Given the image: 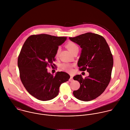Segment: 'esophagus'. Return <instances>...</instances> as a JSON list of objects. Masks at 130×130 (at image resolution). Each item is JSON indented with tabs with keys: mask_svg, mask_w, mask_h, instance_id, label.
Returning a JSON list of instances; mask_svg holds the SVG:
<instances>
[{
	"mask_svg": "<svg viewBox=\"0 0 130 130\" xmlns=\"http://www.w3.org/2000/svg\"><path fill=\"white\" fill-rule=\"evenodd\" d=\"M73 80V76H70V78H69V81H70V82H71V81H72Z\"/></svg>",
	"mask_w": 130,
	"mask_h": 130,
	"instance_id": "1",
	"label": "esophagus"
}]
</instances>
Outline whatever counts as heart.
Returning <instances> with one entry per match:
<instances>
[{"label":"heart","mask_w":130,"mask_h":130,"mask_svg":"<svg viewBox=\"0 0 130 130\" xmlns=\"http://www.w3.org/2000/svg\"><path fill=\"white\" fill-rule=\"evenodd\" d=\"M66 47L68 49V50L72 54L76 50H79L78 46L75 43L73 42H70L68 43L66 45ZM59 51H60V48H58L57 50L56 54V56L58 55ZM62 68L69 72H71L72 71V66L70 64H66V63L63 64L62 65Z\"/></svg>","instance_id":"heart-1"}]
</instances>
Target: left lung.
<instances>
[{
  "mask_svg": "<svg viewBox=\"0 0 130 130\" xmlns=\"http://www.w3.org/2000/svg\"><path fill=\"white\" fill-rule=\"evenodd\" d=\"M69 39L82 49L77 63L79 70L89 72L84 79L81 75L73 77L80 84L73 95L79 100L90 101L101 95L110 82L112 55L105 39L98 34L87 32Z\"/></svg>",
  "mask_w": 130,
  "mask_h": 130,
  "instance_id": "1",
  "label": "left lung"
}]
</instances>
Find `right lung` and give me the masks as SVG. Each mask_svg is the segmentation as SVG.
I'll use <instances>...</instances> for the list:
<instances>
[{"label": "right lung", "mask_w": 130, "mask_h": 130, "mask_svg": "<svg viewBox=\"0 0 130 130\" xmlns=\"http://www.w3.org/2000/svg\"><path fill=\"white\" fill-rule=\"evenodd\" d=\"M66 39L47 34L31 35L21 49L18 60L21 80L28 92L39 100L55 98L60 85L70 77L64 72H57L54 76L47 68L55 61L58 46Z\"/></svg>", "instance_id": "obj_1"}]
</instances>
